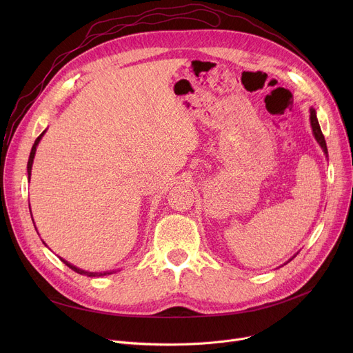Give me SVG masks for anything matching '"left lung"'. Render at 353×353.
Segmentation results:
<instances>
[{
	"label": "left lung",
	"mask_w": 353,
	"mask_h": 353,
	"mask_svg": "<svg viewBox=\"0 0 353 353\" xmlns=\"http://www.w3.org/2000/svg\"><path fill=\"white\" fill-rule=\"evenodd\" d=\"M310 125H312V132H313V136L314 139H316V141L319 143V145L322 147L323 153L326 154L327 157V147H326V141H325V137L322 134V130H321V125H319V121H318V117H316V111H314L313 107H310ZM296 256V254H294ZM293 256V257H294ZM292 257V259H293ZM290 259V261H292Z\"/></svg>",
	"instance_id": "obj_1"
}]
</instances>
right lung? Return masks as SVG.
<instances>
[{"label":"right lung","instance_id":"1","mask_svg":"<svg viewBox=\"0 0 353 353\" xmlns=\"http://www.w3.org/2000/svg\"><path fill=\"white\" fill-rule=\"evenodd\" d=\"M44 133H46V130L44 132L37 137V140L34 141V144H32V148H31V153H30V159H28V163H27V172H28V180H30V177H31V169H32V161H34V156H35V150H37V145H39V143H40V140H41V137L44 136ZM32 217V216H31ZM34 228H35V225H34ZM37 230V229H35ZM44 243V242H43ZM46 245V243H44ZM61 259V262L64 263V265H67L71 270H74V272H77V273H80V274H84V276H90V277H96V276H105V274H111L113 272H87V270H83V269H79V268H76V266H72L71 263H68L67 261H64L63 257H60Z\"/></svg>","mask_w":353,"mask_h":353}]
</instances>
